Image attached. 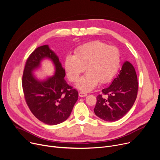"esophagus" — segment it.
I'll return each mask as SVG.
<instances>
[{"label": "esophagus", "instance_id": "34e87169", "mask_svg": "<svg viewBox=\"0 0 160 160\" xmlns=\"http://www.w3.org/2000/svg\"><path fill=\"white\" fill-rule=\"evenodd\" d=\"M87 96V93L86 92H83V91H80L79 93V97H84Z\"/></svg>", "mask_w": 160, "mask_h": 160}]
</instances>
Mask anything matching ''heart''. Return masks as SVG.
<instances>
[{"instance_id":"obj_1","label":"heart","mask_w":160,"mask_h":160,"mask_svg":"<svg viewBox=\"0 0 160 160\" xmlns=\"http://www.w3.org/2000/svg\"><path fill=\"white\" fill-rule=\"evenodd\" d=\"M120 61V52L116 47L95 41L76 48L74 55L67 54L64 63L67 77L73 82L78 80L86 67L88 72L79 80L77 87L89 91L98 82H110L118 69Z\"/></svg>"}]
</instances>
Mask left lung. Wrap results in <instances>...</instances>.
I'll return each instance as SVG.
<instances>
[{"label": "left lung", "instance_id": "obj_1", "mask_svg": "<svg viewBox=\"0 0 160 160\" xmlns=\"http://www.w3.org/2000/svg\"><path fill=\"white\" fill-rule=\"evenodd\" d=\"M138 82L133 66L125 62L111 85L103 89L97 97L94 108L95 115L106 121L114 122L121 119L132 107L138 95Z\"/></svg>", "mask_w": 160, "mask_h": 160}]
</instances>
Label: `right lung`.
Here are the masks:
<instances>
[{
    "label": "right lung",
    "instance_id": "obj_1",
    "mask_svg": "<svg viewBox=\"0 0 160 160\" xmlns=\"http://www.w3.org/2000/svg\"><path fill=\"white\" fill-rule=\"evenodd\" d=\"M44 58L52 60L56 71L52 77L40 81L32 72ZM65 76L58 57L48 45L33 50L25 64L22 79L25 100L33 115L47 124L56 125L67 120L78 100V91L67 84Z\"/></svg>",
    "mask_w": 160,
    "mask_h": 160
}]
</instances>
